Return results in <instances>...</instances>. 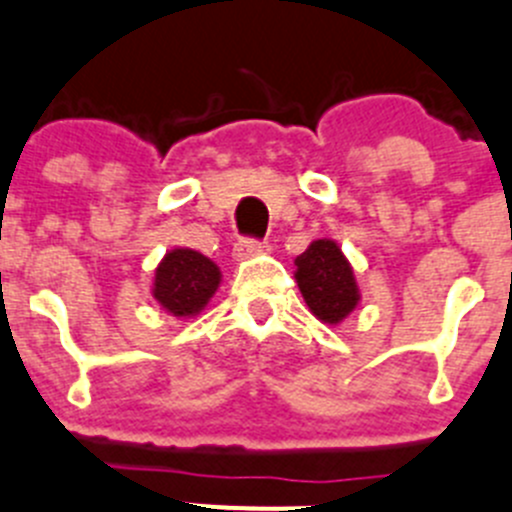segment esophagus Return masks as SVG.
I'll use <instances>...</instances> for the list:
<instances>
[{"instance_id":"esophagus-1","label":"esophagus","mask_w":512,"mask_h":512,"mask_svg":"<svg viewBox=\"0 0 512 512\" xmlns=\"http://www.w3.org/2000/svg\"><path fill=\"white\" fill-rule=\"evenodd\" d=\"M260 252H262V242H257V240H240V242H237V245H234L232 255H234V260L242 262V260H250V257L260 255Z\"/></svg>"}]
</instances>
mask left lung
<instances>
[{
  "mask_svg": "<svg viewBox=\"0 0 512 512\" xmlns=\"http://www.w3.org/2000/svg\"><path fill=\"white\" fill-rule=\"evenodd\" d=\"M295 283L310 313L328 326L346 321L361 300L351 262L333 240L310 242L295 257Z\"/></svg>",
  "mask_w": 512,
  "mask_h": 512,
  "instance_id": "left-lung-1",
  "label": "left lung"
}]
</instances>
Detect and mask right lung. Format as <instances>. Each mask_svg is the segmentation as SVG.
<instances>
[{
  "label": "right lung",
  "mask_w": 512,
  "mask_h": 512,
  "mask_svg": "<svg viewBox=\"0 0 512 512\" xmlns=\"http://www.w3.org/2000/svg\"><path fill=\"white\" fill-rule=\"evenodd\" d=\"M222 283V272L209 257L189 247H174L154 270L156 303L174 318L199 315Z\"/></svg>",
  "instance_id": "right-lung-1"
}]
</instances>
